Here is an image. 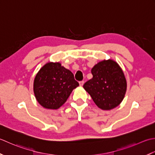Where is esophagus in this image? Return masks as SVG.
<instances>
[{"instance_id":"obj_1","label":"esophagus","mask_w":155,"mask_h":155,"mask_svg":"<svg viewBox=\"0 0 155 155\" xmlns=\"http://www.w3.org/2000/svg\"><path fill=\"white\" fill-rule=\"evenodd\" d=\"M79 84H80V86H82L84 84V81H80V82H79Z\"/></svg>"}]
</instances>
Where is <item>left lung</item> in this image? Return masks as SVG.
Returning a JSON list of instances; mask_svg holds the SVG:
<instances>
[{
    "label": "left lung",
    "mask_w": 155,
    "mask_h": 155,
    "mask_svg": "<svg viewBox=\"0 0 155 155\" xmlns=\"http://www.w3.org/2000/svg\"><path fill=\"white\" fill-rule=\"evenodd\" d=\"M93 78L84 84V88L102 110H111L124 99L126 80L117 63L104 60L91 69Z\"/></svg>",
    "instance_id": "left-lung-1"
}]
</instances>
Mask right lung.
<instances>
[{
  "mask_svg": "<svg viewBox=\"0 0 155 155\" xmlns=\"http://www.w3.org/2000/svg\"><path fill=\"white\" fill-rule=\"evenodd\" d=\"M79 86L74 74L59 63H48L35 78L33 90L37 102L44 108L58 109Z\"/></svg>",
  "mask_w": 155,
  "mask_h": 155,
  "instance_id": "obj_1",
  "label": "right lung"
}]
</instances>
